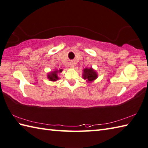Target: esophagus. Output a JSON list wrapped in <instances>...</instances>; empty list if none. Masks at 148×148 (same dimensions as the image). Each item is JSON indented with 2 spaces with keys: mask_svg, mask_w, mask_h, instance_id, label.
Wrapping results in <instances>:
<instances>
[{
  "mask_svg": "<svg viewBox=\"0 0 148 148\" xmlns=\"http://www.w3.org/2000/svg\"><path fill=\"white\" fill-rule=\"evenodd\" d=\"M74 63L73 62H71V63H70V67H71V68H73V67H74Z\"/></svg>",
  "mask_w": 148,
  "mask_h": 148,
  "instance_id": "obj_1",
  "label": "esophagus"
}]
</instances>
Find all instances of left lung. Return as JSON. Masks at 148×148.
I'll use <instances>...</instances> for the list:
<instances>
[{
    "mask_svg": "<svg viewBox=\"0 0 148 148\" xmlns=\"http://www.w3.org/2000/svg\"><path fill=\"white\" fill-rule=\"evenodd\" d=\"M97 77H98V75H97V72L93 68H86L84 69L82 77L84 79L86 80L88 82H91L97 79Z\"/></svg>",
    "mask_w": 148,
    "mask_h": 148,
    "instance_id": "8db88e82",
    "label": "left lung"
}]
</instances>
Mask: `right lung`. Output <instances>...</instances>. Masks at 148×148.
I'll use <instances>...</instances> for the list:
<instances>
[{
    "label": "right lung",
    "mask_w": 148,
    "mask_h": 148,
    "mask_svg": "<svg viewBox=\"0 0 148 148\" xmlns=\"http://www.w3.org/2000/svg\"><path fill=\"white\" fill-rule=\"evenodd\" d=\"M62 71V69H60V70H55L53 71L50 72L48 75V78L49 80L51 81H57V80L58 79V73H61Z\"/></svg>",
    "instance_id": "obj_1"
}]
</instances>
